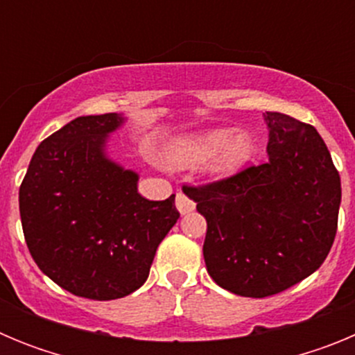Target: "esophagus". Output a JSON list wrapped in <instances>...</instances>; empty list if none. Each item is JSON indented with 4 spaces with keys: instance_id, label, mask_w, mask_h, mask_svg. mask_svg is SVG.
<instances>
[{
    "instance_id": "obj_1",
    "label": "esophagus",
    "mask_w": 355,
    "mask_h": 355,
    "mask_svg": "<svg viewBox=\"0 0 355 355\" xmlns=\"http://www.w3.org/2000/svg\"><path fill=\"white\" fill-rule=\"evenodd\" d=\"M175 208L180 209L181 215H187V213H190L196 209V202H193L190 197L184 196L183 192H180L178 196H175Z\"/></svg>"
}]
</instances>
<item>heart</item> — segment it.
<instances>
[{"label":"heart","instance_id":"obj_1","mask_svg":"<svg viewBox=\"0 0 355 355\" xmlns=\"http://www.w3.org/2000/svg\"><path fill=\"white\" fill-rule=\"evenodd\" d=\"M254 140L245 131L218 128L192 137L178 139L168 149V159L174 167H196L209 162L215 175H229L240 171L254 156Z\"/></svg>","mask_w":355,"mask_h":355}]
</instances>
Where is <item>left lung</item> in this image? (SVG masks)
Segmentation results:
<instances>
[{
	"label": "left lung",
	"mask_w": 355,
	"mask_h": 355,
	"mask_svg": "<svg viewBox=\"0 0 355 355\" xmlns=\"http://www.w3.org/2000/svg\"><path fill=\"white\" fill-rule=\"evenodd\" d=\"M268 159L183 192L208 222L206 268L241 297L281 293L325 261L338 229L341 181L318 131L266 112Z\"/></svg>",
	"instance_id": "8db88e82"
}]
</instances>
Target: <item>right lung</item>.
I'll list each match as a JSON object with an SVG mask.
<instances>
[{"instance_id": "obj_1", "label": "right lung", "mask_w": 355, "mask_h": 355, "mask_svg": "<svg viewBox=\"0 0 355 355\" xmlns=\"http://www.w3.org/2000/svg\"><path fill=\"white\" fill-rule=\"evenodd\" d=\"M124 119L87 115L37 147L19 188L24 240L40 270L69 293L126 297L146 283L159 241L180 218L174 199L147 200L139 175L106 158Z\"/></svg>"}]
</instances>
